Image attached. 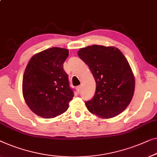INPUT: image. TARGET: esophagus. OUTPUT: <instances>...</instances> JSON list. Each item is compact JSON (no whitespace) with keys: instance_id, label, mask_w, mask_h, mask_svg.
Returning <instances> with one entry per match:
<instances>
[{"instance_id":"obj_1","label":"esophagus","mask_w":157,"mask_h":157,"mask_svg":"<svg viewBox=\"0 0 157 157\" xmlns=\"http://www.w3.org/2000/svg\"><path fill=\"white\" fill-rule=\"evenodd\" d=\"M81 88H82V86H77V87H76L77 91H78V93H80V92H81Z\"/></svg>"}]
</instances>
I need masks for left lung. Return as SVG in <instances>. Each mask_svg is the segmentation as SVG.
<instances>
[{
	"mask_svg": "<svg viewBox=\"0 0 157 157\" xmlns=\"http://www.w3.org/2000/svg\"><path fill=\"white\" fill-rule=\"evenodd\" d=\"M78 55L94 76V96L86 102L88 110L103 118L117 116L125 110L135 91L130 66L117 48L92 45L79 49Z\"/></svg>",
	"mask_w": 157,
	"mask_h": 157,
	"instance_id": "left-lung-1",
	"label": "left lung"
}]
</instances>
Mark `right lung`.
Here are the masks:
<instances>
[{
    "instance_id": "right-lung-1",
    "label": "right lung",
    "mask_w": 157,
    "mask_h": 157,
    "mask_svg": "<svg viewBox=\"0 0 157 157\" xmlns=\"http://www.w3.org/2000/svg\"><path fill=\"white\" fill-rule=\"evenodd\" d=\"M67 49L52 47L34 55L22 79V94L27 105L36 115L53 118L67 110L74 97L63 63Z\"/></svg>"
}]
</instances>
